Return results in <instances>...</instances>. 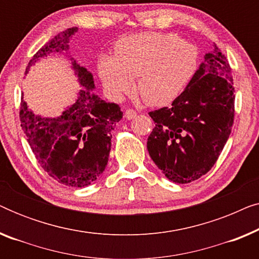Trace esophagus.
Returning a JSON list of instances; mask_svg holds the SVG:
<instances>
[{"instance_id": "34e87169", "label": "esophagus", "mask_w": 259, "mask_h": 259, "mask_svg": "<svg viewBox=\"0 0 259 259\" xmlns=\"http://www.w3.org/2000/svg\"><path fill=\"white\" fill-rule=\"evenodd\" d=\"M136 116H137V112L134 111V109H127V111L125 112V118L126 119L131 120V119L136 118Z\"/></svg>"}]
</instances>
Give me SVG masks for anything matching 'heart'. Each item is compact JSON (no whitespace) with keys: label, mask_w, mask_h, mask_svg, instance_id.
I'll return each mask as SVG.
<instances>
[{"label":"heart","mask_w":259,"mask_h":259,"mask_svg":"<svg viewBox=\"0 0 259 259\" xmlns=\"http://www.w3.org/2000/svg\"><path fill=\"white\" fill-rule=\"evenodd\" d=\"M198 53L175 34L139 33L116 42L112 58L102 56L99 76L113 99L136 88L146 102L164 106L183 93L197 69Z\"/></svg>","instance_id":"obj_1"}]
</instances>
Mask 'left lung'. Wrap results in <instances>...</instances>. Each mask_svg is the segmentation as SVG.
Wrapping results in <instances>:
<instances>
[{
	"label": "left lung",
	"instance_id": "left-lung-1",
	"mask_svg": "<svg viewBox=\"0 0 259 259\" xmlns=\"http://www.w3.org/2000/svg\"><path fill=\"white\" fill-rule=\"evenodd\" d=\"M233 93L231 67L214 45L171 107L148 113L154 128L147 150L166 178L187 184L213 167L231 133Z\"/></svg>",
	"mask_w": 259,
	"mask_h": 259
}]
</instances>
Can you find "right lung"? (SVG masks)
I'll use <instances>...</instances> for the list:
<instances>
[{"label":"right lung","instance_id":"1","mask_svg":"<svg viewBox=\"0 0 259 259\" xmlns=\"http://www.w3.org/2000/svg\"><path fill=\"white\" fill-rule=\"evenodd\" d=\"M77 31L68 28L48 41L28 63L26 73L37 60L51 53L68 51V42ZM72 60L80 84L75 104L58 118H42L29 111L22 99L20 120L27 141L41 167L63 185L84 187L105 171L111 151L112 131L122 118L119 105L106 102L94 90L93 75Z\"/></svg>","mask_w":259,"mask_h":259}]
</instances>
